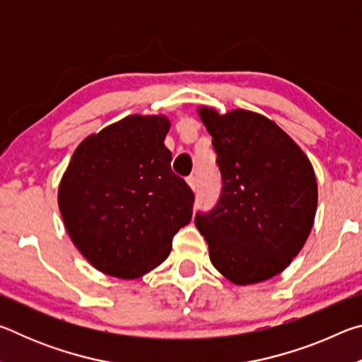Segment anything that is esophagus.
<instances>
[{"mask_svg":"<svg viewBox=\"0 0 362 362\" xmlns=\"http://www.w3.org/2000/svg\"><path fill=\"white\" fill-rule=\"evenodd\" d=\"M187 182H188V185L192 187V189H196V185H198V180H196V175H189L188 179H187Z\"/></svg>","mask_w":362,"mask_h":362,"instance_id":"esophagus-1","label":"esophagus"}]
</instances>
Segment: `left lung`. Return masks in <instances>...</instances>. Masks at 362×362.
Masks as SVG:
<instances>
[{
  "label": "left lung",
  "instance_id": "1",
  "mask_svg": "<svg viewBox=\"0 0 362 362\" xmlns=\"http://www.w3.org/2000/svg\"><path fill=\"white\" fill-rule=\"evenodd\" d=\"M212 136L222 189L209 212H196L212 265L246 286L276 276L289 265L315 222L317 185L300 146L262 115L199 108Z\"/></svg>",
  "mask_w": 362,
  "mask_h": 362
}]
</instances>
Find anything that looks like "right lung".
<instances>
[{
    "instance_id": "add662e5",
    "label": "right lung",
    "mask_w": 362,
    "mask_h": 362,
    "mask_svg": "<svg viewBox=\"0 0 362 362\" xmlns=\"http://www.w3.org/2000/svg\"><path fill=\"white\" fill-rule=\"evenodd\" d=\"M166 116L132 115L78 145L59 187L71 241L90 265L134 279L168 259L194 194L170 169Z\"/></svg>"
}]
</instances>
